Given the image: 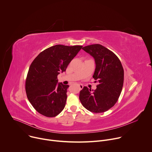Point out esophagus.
<instances>
[{"instance_id": "obj_1", "label": "esophagus", "mask_w": 152, "mask_h": 152, "mask_svg": "<svg viewBox=\"0 0 152 152\" xmlns=\"http://www.w3.org/2000/svg\"><path fill=\"white\" fill-rule=\"evenodd\" d=\"M77 86H79V88H80V89H81V90H82V89L83 88V85H82V84H78V85H77Z\"/></svg>"}]
</instances>
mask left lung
Instances as JSON below:
<instances>
[{
  "label": "left lung",
  "mask_w": 152,
  "mask_h": 152,
  "mask_svg": "<svg viewBox=\"0 0 152 152\" xmlns=\"http://www.w3.org/2000/svg\"><path fill=\"white\" fill-rule=\"evenodd\" d=\"M82 49L95 60L93 77L98 85L94 91L84 86L80 91V101L92 113H104L116 103L120 96L124 81L122 64L115 53L101 45L87 46Z\"/></svg>",
  "instance_id": "8db88e82"
}]
</instances>
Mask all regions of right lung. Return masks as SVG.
Wrapping results in <instances>:
<instances>
[{"label":"right lung","mask_w":152,"mask_h":152,"mask_svg":"<svg viewBox=\"0 0 152 152\" xmlns=\"http://www.w3.org/2000/svg\"><path fill=\"white\" fill-rule=\"evenodd\" d=\"M82 48V46L55 45L41 52L32 61L25 89L29 101L39 114L53 117L64 110L69 85L58 83L57 76L66 71Z\"/></svg>","instance_id":"obj_1"}]
</instances>
